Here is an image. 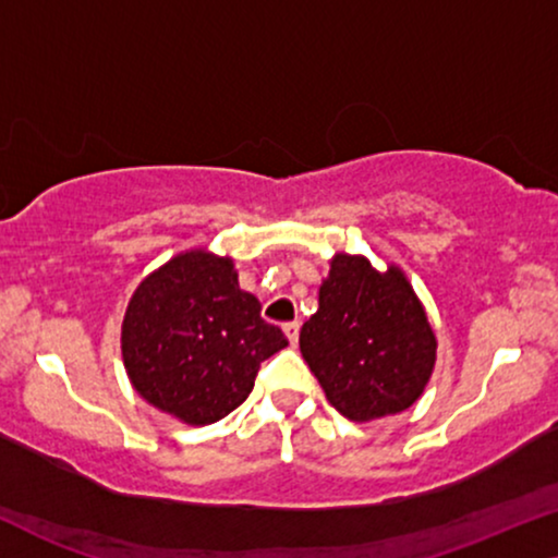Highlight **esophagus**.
I'll return each instance as SVG.
<instances>
[{"label":"esophagus","mask_w":558,"mask_h":558,"mask_svg":"<svg viewBox=\"0 0 558 558\" xmlns=\"http://www.w3.org/2000/svg\"><path fill=\"white\" fill-rule=\"evenodd\" d=\"M283 331H286L288 342L295 344V342H299V331H301V324H299V322H288V324H283Z\"/></svg>","instance_id":"esophagus-1"}]
</instances>
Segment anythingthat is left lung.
<instances>
[{
  "mask_svg": "<svg viewBox=\"0 0 558 558\" xmlns=\"http://www.w3.org/2000/svg\"><path fill=\"white\" fill-rule=\"evenodd\" d=\"M299 344L329 404L355 422L412 407L435 363V335L404 275L350 255L331 259Z\"/></svg>",
  "mask_w": 558,
  "mask_h": 558,
  "instance_id": "8db88e82",
  "label": "left lung"
}]
</instances>
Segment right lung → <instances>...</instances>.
Masks as SVG:
<instances>
[{"label":"right lung","instance_id":"1","mask_svg":"<svg viewBox=\"0 0 558 558\" xmlns=\"http://www.w3.org/2000/svg\"><path fill=\"white\" fill-rule=\"evenodd\" d=\"M234 263L197 252L169 259L133 293L123 363L149 404L187 425L227 417L255 389L259 363L283 350V329L259 316Z\"/></svg>","mask_w":558,"mask_h":558}]
</instances>
